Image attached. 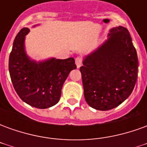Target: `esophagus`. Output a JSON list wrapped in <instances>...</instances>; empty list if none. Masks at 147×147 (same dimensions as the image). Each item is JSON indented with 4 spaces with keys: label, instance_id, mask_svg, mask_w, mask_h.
Listing matches in <instances>:
<instances>
[{
    "label": "esophagus",
    "instance_id": "esophagus-1",
    "mask_svg": "<svg viewBox=\"0 0 147 147\" xmlns=\"http://www.w3.org/2000/svg\"><path fill=\"white\" fill-rule=\"evenodd\" d=\"M76 64L77 68H80L81 64H82V59H81V57H78L76 58Z\"/></svg>",
    "mask_w": 147,
    "mask_h": 147
}]
</instances>
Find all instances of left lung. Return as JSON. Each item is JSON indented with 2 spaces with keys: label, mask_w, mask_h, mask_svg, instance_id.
Instances as JSON below:
<instances>
[{
  "label": "left lung",
  "mask_w": 147,
  "mask_h": 147,
  "mask_svg": "<svg viewBox=\"0 0 147 147\" xmlns=\"http://www.w3.org/2000/svg\"><path fill=\"white\" fill-rule=\"evenodd\" d=\"M84 98L98 110H109L124 102L136 85L139 61L128 30L113 27L108 38L83 57Z\"/></svg>",
  "instance_id": "obj_1"
}]
</instances>
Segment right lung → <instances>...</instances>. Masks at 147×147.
I'll use <instances>...</instances> for the list:
<instances>
[{"mask_svg": "<svg viewBox=\"0 0 147 147\" xmlns=\"http://www.w3.org/2000/svg\"><path fill=\"white\" fill-rule=\"evenodd\" d=\"M29 32V28L24 27L15 38L8 61L9 74L15 90L24 102L35 108L48 109L59 102L63 84L76 65L73 57L31 59L25 49Z\"/></svg>", "mask_w": 147, "mask_h": 147, "instance_id": "right-lung-1", "label": "right lung"}]
</instances>
